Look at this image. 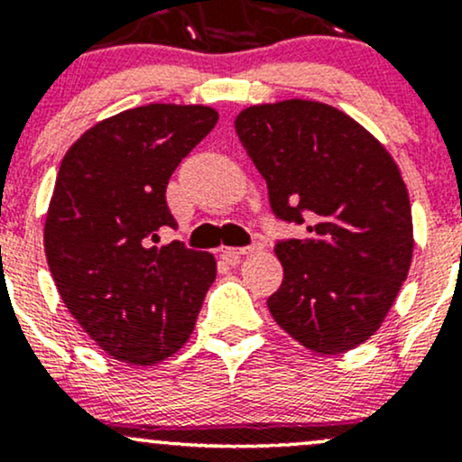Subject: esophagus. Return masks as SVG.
I'll return each instance as SVG.
<instances>
[{
    "instance_id": "1",
    "label": "esophagus",
    "mask_w": 462,
    "mask_h": 462,
    "mask_svg": "<svg viewBox=\"0 0 462 462\" xmlns=\"http://www.w3.org/2000/svg\"><path fill=\"white\" fill-rule=\"evenodd\" d=\"M261 249H263L261 241L252 243V245H247V247H221V256H224L227 263H236V261H241L243 256L256 254V252H261Z\"/></svg>"
}]
</instances>
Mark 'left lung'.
Segmentation results:
<instances>
[{
  "instance_id": "1",
  "label": "left lung",
  "mask_w": 462,
  "mask_h": 462,
  "mask_svg": "<svg viewBox=\"0 0 462 462\" xmlns=\"http://www.w3.org/2000/svg\"><path fill=\"white\" fill-rule=\"evenodd\" d=\"M235 130L275 217L309 230L275 245L284 280L267 300L273 319L317 354L358 347L383 326L412 263L400 167L356 119L315 99L247 106Z\"/></svg>"
}]
</instances>
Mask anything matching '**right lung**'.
<instances>
[{"mask_svg": "<svg viewBox=\"0 0 462 462\" xmlns=\"http://www.w3.org/2000/svg\"><path fill=\"white\" fill-rule=\"evenodd\" d=\"M201 104H147L97 121L69 147L45 217V256L82 330L121 363L147 367L189 341L217 261L182 243L153 245L176 227L169 178L215 128Z\"/></svg>", "mask_w": 462, "mask_h": 462, "instance_id": "obj_1", "label": "right lung"}]
</instances>
